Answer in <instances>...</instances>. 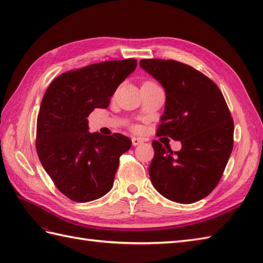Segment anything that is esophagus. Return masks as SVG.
Segmentation results:
<instances>
[{
	"instance_id": "34e87169",
	"label": "esophagus",
	"mask_w": 263,
	"mask_h": 263,
	"mask_svg": "<svg viewBox=\"0 0 263 263\" xmlns=\"http://www.w3.org/2000/svg\"><path fill=\"white\" fill-rule=\"evenodd\" d=\"M131 141H132L133 146H138V144H140V143L143 142V140H142V139H140V138H132Z\"/></svg>"
}]
</instances>
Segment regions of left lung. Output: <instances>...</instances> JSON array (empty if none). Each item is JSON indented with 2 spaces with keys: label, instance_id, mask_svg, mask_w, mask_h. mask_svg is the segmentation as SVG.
I'll return each instance as SVG.
<instances>
[{
  "label": "left lung",
  "instance_id": "1",
  "mask_svg": "<svg viewBox=\"0 0 263 263\" xmlns=\"http://www.w3.org/2000/svg\"><path fill=\"white\" fill-rule=\"evenodd\" d=\"M140 66L166 92L157 136L182 143L173 153L170 144L153 141L150 180L168 200L197 202L217 186L232 154L234 122L226 100L214 81L187 64L144 59Z\"/></svg>",
  "mask_w": 263,
  "mask_h": 263
}]
</instances>
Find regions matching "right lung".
Listing matches in <instances>:
<instances>
[{
    "instance_id": "right-lung-1",
    "label": "right lung",
    "mask_w": 263,
    "mask_h": 263,
    "mask_svg": "<svg viewBox=\"0 0 263 263\" xmlns=\"http://www.w3.org/2000/svg\"><path fill=\"white\" fill-rule=\"evenodd\" d=\"M137 68V60L87 65L59 76L44 95L37 117L39 160L65 197L76 202L102 198L113 186L121 155L131 147L127 137L88 132L87 117L107 108L120 83Z\"/></svg>"
}]
</instances>
